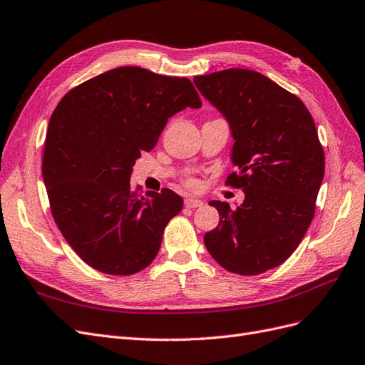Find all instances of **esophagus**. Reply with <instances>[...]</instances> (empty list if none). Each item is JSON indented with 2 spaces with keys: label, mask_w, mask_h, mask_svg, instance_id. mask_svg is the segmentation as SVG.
<instances>
[{
  "label": "esophagus",
  "mask_w": 365,
  "mask_h": 365,
  "mask_svg": "<svg viewBox=\"0 0 365 365\" xmlns=\"http://www.w3.org/2000/svg\"><path fill=\"white\" fill-rule=\"evenodd\" d=\"M185 206L190 207V209H197L205 206V201L203 200H198V198H186L185 200Z\"/></svg>",
  "instance_id": "obj_1"
}]
</instances>
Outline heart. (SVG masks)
<instances>
[{
	"instance_id": "heart-1",
	"label": "heart",
	"mask_w": 365,
	"mask_h": 365,
	"mask_svg": "<svg viewBox=\"0 0 365 365\" xmlns=\"http://www.w3.org/2000/svg\"><path fill=\"white\" fill-rule=\"evenodd\" d=\"M190 185H191V186H195V183H194V182H190Z\"/></svg>"
}]
</instances>
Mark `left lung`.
Masks as SVG:
<instances>
[{"label": "left lung", "mask_w": 365, "mask_h": 365, "mask_svg": "<svg viewBox=\"0 0 365 365\" xmlns=\"http://www.w3.org/2000/svg\"><path fill=\"white\" fill-rule=\"evenodd\" d=\"M194 84L232 130L227 183L244 203L212 200L220 224L205 235L212 257L228 272L259 275L284 263L307 233L325 175V155L307 106L267 76L227 69L195 76Z\"/></svg>", "instance_id": "left-lung-1"}]
</instances>
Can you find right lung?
Wrapping results in <instances>:
<instances>
[{
    "mask_svg": "<svg viewBox=\"0 0 365 365\" xmlns=\"http://www.w3.org/2000/svg\"><path fill=\"white\" fill-rule=\"evenodd\" d=\"M200 106L187 78L123 66L75 87L52 113L42 165L52 217L96 271L132 275L156 257L183 200L132 187L133 165L170 117Z\"/></svg>",
    "mask_w": 365,
    "mask_h": 365,
    "instance_id": "add662e5",
    "label": "right lung"
}]
</instances>
